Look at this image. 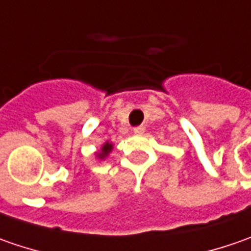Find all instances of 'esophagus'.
Returning <instances> with one entry per match:
<instances>
[{
    "mask_svg": "<svg viewBox=\"0 0 251 251\" xmlns=\"http://www.w3.org/2000/svg\"><path fill=\"white\" fill-rule=\"evenodd\" d=\"M144 131H145V127H142V126H138V127H134L132 132H134V134H137V135H141V134H144Z\"/></svg>",
    "mask_w": 251,
    "mask_h": 251,
    "instance_id": "34e87169",
    "label": "esophagus"
}]
</instances>
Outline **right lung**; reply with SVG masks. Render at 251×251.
<instances>
[{"mask_svg":"<svg viewBox=\"0 0 251 251\" xmlns=\"http://www.w3.org/2000/svg\"><path fill=\"white\" fill-rule=\"evenodd\" d=\"M111 151H113V144L111 142H109V141H106L103 145H101V148L99 152H96V158L98 159H106L107 156H109V153H110Z\"/></svg>","mask_w":251,"mask_h":251,"instance_id":"obj_1","label":"right lung"}]
</instances>
